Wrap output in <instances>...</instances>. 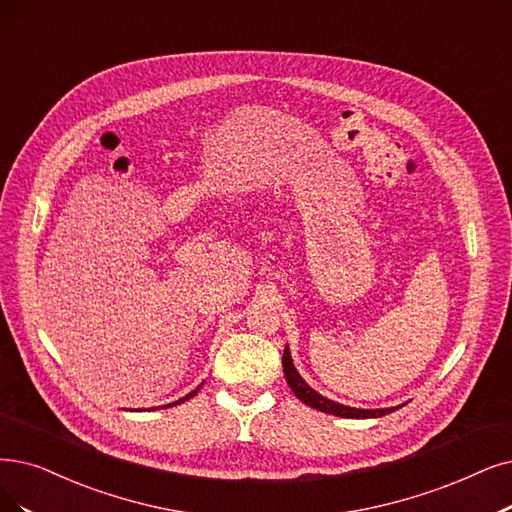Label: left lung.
Instances as JSON below:
<instances>
[{
    "instance_id": "obj_1",
    "label": "left lung",
    "mask_w": 512,
    "mask_h": 512,
    "mask_svg": "<svg viewBox=\"0 0 512 512\" xmlns=\"http://www.w3.org/2000/svg\"><path fill=\"white\" fill-rule=\"evenodd\" d=\"M283 374H285V380H288L290 388L294 391V395L306 403L309 407H315V410L319 412H325V414H332V416H340V418H353V420H363V418H380V416H386L391 414L395 410H399L401 405L397 407H380V410H361V407H351V405H342L338 401H332L327 399L323 395H319L315 388H311L309 384L304 382V378L298 374V370L294 367V361H292V353H290V346L285 344V351H283Z\"/></svg>"
}]
</instances>
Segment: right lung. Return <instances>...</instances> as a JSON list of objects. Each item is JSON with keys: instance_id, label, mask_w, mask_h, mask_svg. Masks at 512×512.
Returning <instances> with one entry per match:
<instances>
[{"instance_id": "obj_1", "label": "right lung", "mask_w": 512, "mask_h": 512, "mask_svg": "<svg viewBox=\"0 0 512 512\" xmlns=\"http://www.w3.org/2000/svg\"><path fill=\"white\" fill-rule=\"evenodd\" d=\"M203 384V382H201ZM201 384L195 388V391H191L189 395H185V397H182V399H178V401H174V403H168V405H163V407H172V405H178V403H185V401H189L191 397H195L197 393H199V388H201Z\"/></svg>"}]
</instances>
